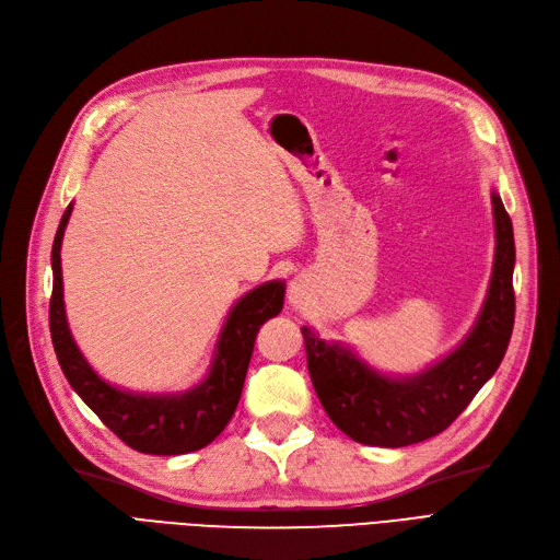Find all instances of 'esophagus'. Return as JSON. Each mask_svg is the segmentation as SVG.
I'll list each match as a JSON object with an SVG mask.
<instances>
[{
    "label": "esophagus",
    "instance_id": "34e87169",
    "mask_svg": "<svg viewBox=\"0 0 560 560\" xmlns=\"http://www.w3.org/2000/svg\"><path fill=\"white\" fill-rule=\"evenodd\" d=\"M311 300V285H308V279L304 277H295L290 281L288 285V304L292 308H304Z\"/></svg>",
    "mask_w": 560,
    "mask_h": 560
}]
</instances>
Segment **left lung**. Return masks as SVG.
<instances>
[{
	"instance_id": "8db88e82",
	"label": "left lung",
	"mask_w": 560,
	"mask_h": 560,
	"mask_svg": "<svg viewBox=\"0 0 560 560\" xmlns=\"http://www.w3.org/2000/svg\"><path fill=\"white\" fill-rule=\"evenodd\" d=\"M494 258L475 325L416 374L381 372L354 347L302 327L313 388L331 422L372 447H406L445 431L502 363L515 322L513 222L492 188Z\"/></svg>"
}]
</instances>
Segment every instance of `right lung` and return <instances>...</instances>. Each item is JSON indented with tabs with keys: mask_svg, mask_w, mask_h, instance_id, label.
Masks as SVG:
<instances>
[{
	"mask_svg": "<svg viewBox=\"0 0 560 560\" xmlns=\"http://www.w3.org/2000/svg\"><path fill=\"white\" fill-rule=\"evenodd\" d=\"M72 209L74 203L66 209L54 235V288L49 302L51 342L68 384L85 406L136 452L179 456L213 443L238 406L258 329L283 308L285 281H265L231 306L220 329L209 372L192 388L179 393H133L113 386L85 361L68 325L61 245Z\"/></svg>",
	"mask_w": 560,
	"mask_h": 560,
	"instance_id": "add662e5",
	"label": "right lung"
}]
</instances>
